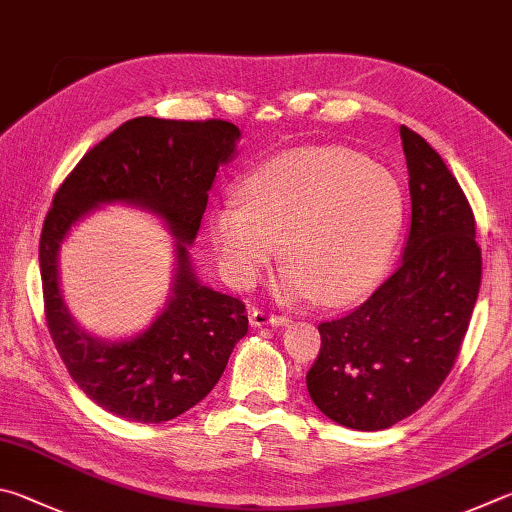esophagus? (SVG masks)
Here are the masks:
<instances>
[{
    "label": "esophagus",
    "mask_w": 512,
    "mask_h": 512,
    "mask_svg": "<svg viewBox=\"0 0 512 512\" xmlns=\"http://www.w3.org/2000/svg\"><path fill=\"white\" fill-rule=\"evenodd\" d=\"M249 324L254 328H261V326H288L290 319L288 317H281V315H274V312H267V310H258L254 308L249 312Z\"/></svg>",
    "instance_id": "esophagus-1"
}]
</instances>
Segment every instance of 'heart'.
Masks as SVG:
<instances>
[{
	"label": "heart",
	"mask_w": 512,
	"mask_h": 512,
	"mask_svg": "<svg viewBox=\"0 0 512 512\" xmlns=\"http://www.w3.org/2000/svg\"><path fill=\"white\" fill-rule=\"evenodd\" d=\"M405 202L387 168L344 150H292L251 170L242 200L211 211L209 231L222 274L251 288L279 256L276 292L285 301L319 294L348 303L375 288L396 251Z\"/></svg>",
	"instance_id": "obj_1"
}]
</instances>
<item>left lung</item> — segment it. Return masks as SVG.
<instances>
[{"mask_svg": "<svg viewBox=\"0 0 512 512\" xmlns=\"http://www.w3.org/2000/svg\"><path fill=\"white\" fill-rule=\"evenodd\" d=\"M409 170L411 229L400 267L344 317L319 324L306 375L321 414L348 429L400 423L450 375L481 285L470 202L441 155L400 125Z\"/></svg>", "mask_w": 512, "mask_h": 512, "instance_id": "obj_1", "label": "left lung"}]
</instances>
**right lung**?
Returning a JSON list of instances; mask_svg holds the SVG:
<instances>
[{
    "label": "right lung",
    "mask_w": 512,
    "mask_h": 512,
    "mask_svg": "<svg viewBox=\"0 0 512 512\" xmlns=\"http://www.w3.org/2000/svg\"><path fill=\"white\" fill-rule=\"evenodd\" d=\"M229 121H125L87 152L53 195L40 236L44 315L53 344L89 400L134 423H166L209 396L247 335L245 303L206 288L188 245L200 231L209 188L236 155ZM123 201L159 214L176 236V276L162 315L143 334L105 343L85 334L59 292L57 251L70 227L101 203Z\"/></svg>",
    "instance_id": "add662e5"
}]
</instances>
